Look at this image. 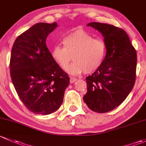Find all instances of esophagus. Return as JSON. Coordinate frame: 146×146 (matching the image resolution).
Segmentation results:
<instances>
[{"label":"esophagus","mask_w":146,"mask_h":146,"mask_svg":"<svg viewBox=\"0 0 146 146\" xmlns=\"http://www.w3.org/2000/svg\"><path fill=\"white\" fill-rule=\"evenodd\" d=\"M76 81V78H74V77H70V83L72 84V83H74Z\"/></svg>","instance_id":"esophagus-1"}]
</instances>
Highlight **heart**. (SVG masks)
I'll list each match as a JSON object with an SVG mask.
<instances>
[{"label": "heart", "instance_id": "1", "mask_svg": "<svg viewBox=\"0 0 146 146\" xmlns=\"http://www.w3.org/2000/svg\"><path fill=\"white\" fill-rule=\"evenodd\" d=\"M64 47L55 45L50 55L52 60L62 70H65L72 60L74 62L67 69L71 74L76 75L84 72L91 74L103 64L106 54V43L83 30H76L66 36L62 40Z\"/></svg>", "mask_w": 146, "mask_h": 146}]
</instances>
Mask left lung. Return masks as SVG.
<instances>
[{
	"label": "left lung",
	"instance_id": "1",
	"mask_svg": "<svg viewBox=\"0 0 146 146\" xmlns=\"http://www.w3.org/2000/svg\"><path fill=\"white\" fill-rule=\"evenodd\" d=\"M87 26L104 38L106 55L103 64L86 78L87 93L84 101L94 112L104 113L119 106L131 91L136 80V51L125 31L99 22Z\"/></svg>",
	"mask_w": 146,
	"mask_h": 146
}]
</instances>
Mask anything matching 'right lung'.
I'll return each mask as SVG.
<instances>
[{
	"mask_svg": "<svg viewBox=\"0 0 146 146\" xmlns=\"http://www.w3.org/2000/svg\"><path fill=\"white\" fill-rule=\"evenodd\" d=\"M58 24L40 22L16 38L10 57L11 79L19 98L34 113L50 115L62 105L68 74L52 60L46 38Z\"/></svg>",
	"mask_w": 146,
	"mask_h": 146,
	"instance_id": "obj_1",
	"label": "right lung"
}]
</instances>
